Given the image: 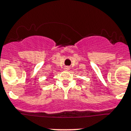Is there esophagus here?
Returning a JSON list of instances; mask_svg holds the SVG:
<instances>
[{
  "mask_svg": "<svg viewBox=\"0 0 131 131\" xmlns=\"http://www.w3.org/2000/svg\"><path fill=\"white\" fill-rule=\"evenodd\" d=\"M69 69L70 68L69 67H64V70H65V71H69Z\"/></svg>",
  "mask_w": 131,
  "mask_h": 131,
  "instance_id": "34e87169",
  "label": "esophagus"
}]
</instances>
